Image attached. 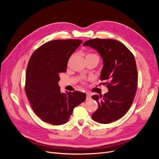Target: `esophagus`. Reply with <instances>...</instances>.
<instances>
[{"instance_id": "esophagus-1", "label": "esophagus", "mask_w": 159, "mask_h": 159, "mask_svg": "<svg viewBox=\"0 0 159 159\" xmlns=\"http://www.w3.org/2000/svg\"><path fill=\"white\" fill-rule=\"evenodd\" d=\"M91 99V95L89 93H86V100H89Z\"/></svg>"}]
</instances>
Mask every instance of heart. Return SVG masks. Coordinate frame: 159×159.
<instances>
[{
	"label": "heart",
	"mask_w": 159,
	"mask_h": 159,
	"mask_svg": "<svg viewBox=\"0 0 159 159\" xmlns=\"http://www.w3.org/2000/svg\"><path fill=\"white\" fill-rule=\"evenodd\" d=\"M97 55L95 54H92V53H89V54H88L86 55V57H92V56H96Z\"/></svg>",
	"instance_id": "obj_1"
}]
</instances>
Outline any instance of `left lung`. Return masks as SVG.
<instances>
[{
    "mask_svg": "<svg viewBox=\"0 0 159 159\" xmlns=\"http://www.w3.org/2000/svg\"><path fill=\"white\" fill-rule=\"evenodd\" d=\"M83 46L92 48L102 56L103 66L100 79L107 80L108 92L91 97L98 103L92 119L102 124L117 121L128 111L135 95L138 74L134 57L125 46L115 40L95 38L87 40Z\"/></svg>",
    "mask_w": 159,
    "mask_h": 159,
    "instance_id": "left-lung-1",
    "label": "left lung"
}]
</instances>
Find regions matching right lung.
<instances>
[{"mask_svg":"<svg viewBox=\"0 0 159 159\" xmlns=\"http://www.w3.org/2000/svg\"><path fill=\"white\" fill-rule=\"evenodd\" d=\"M81 40L48 42L33 53L26 72L25 92L34 112L43 121L60 125L69 121L74 109L86 94L78 91L61 93L60 74L66 71L68 60Z\"/></svg>","mask_w":159,"mask_h":159,"instance_id":"obj_1","label":"right lung"}]
</instances>
